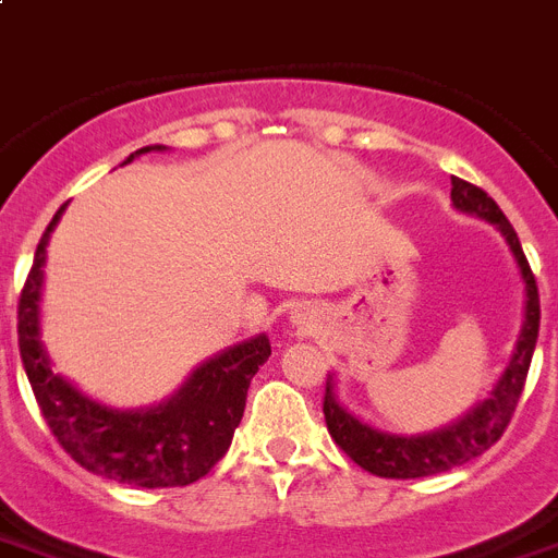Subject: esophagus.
I'll return each instance as SVG.
<instances>
[{"instance_id":"34e87169","label":"esophagus","mask_w":558,"mask_h":558,"mask_svg":"<svg viewBox=\"0 0 558 558\" xmlns=\"http://www.w3.org/2000/svg\"><path fill=\"white\" fill-rule=\"evenodd\" d=\"M292 323L298 329H315L317 326V312L308 306H298L292 312Z\"/></svg>"}]
</instances>
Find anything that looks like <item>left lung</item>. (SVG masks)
<instances>
[{"label": "left lung", "mask_w": 558, "mask_h": 558, "mask_svg": "<svg viewBox=\"0 0 558 558\" xmlns=\"http://www.w3.org/2000/svg\"><path fill=\"white\" fill-rule=\"evenodd\" d=\"M451 204L457 213L474 215L480 221L494 223L496 232L508 243L522 287H525L522 329H519L513 354H510L502 377L496 380L494 391L485 400L476 402L474 409L465 411L460 420H453L437 430H425V434H391V430H383L366 420H360L337 397L335 374L326 377L323 414H326V428H329L331 439L363 471L374 476H386V480H416V476L442 474V471L465 465L474 457L488 451L496 439L502 437L510 416H513L522 386H525L527 368H531L536 337H539V289H536L533 271L525 260L522 243H519L517 232L502 215V209L496 207V201L488 192L453 175Z\"/></svg>", "instance_id": "left-lung-1"}]
</instances>
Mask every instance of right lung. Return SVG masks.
Wrapping results in <instances>:
<instances>
[{"label": "right lung", "mask_w": 558, "mask_h": 558, "mask_svg": "<svg viewBox=\"0 0 558 558\" xmlns=\"http://www.w3.org/2000/svg\"><path fill=\"white\" fill-rule=\"evenodd\" d=\"M163 149V144H149L135 149L124 163ZM64 207L45 229L19 298V354L41 414L59 446L90 474L138 488H175L198 482L232 442L252 377L271 354L269 337L255 335L218 351L192 368L181 388L156 405L112 409L87 397L76 383L56 372L41 343L39 303L48 243Z\"/></svg>", "instance_id": "right-lung-1"}]
</instances>
